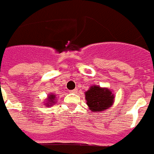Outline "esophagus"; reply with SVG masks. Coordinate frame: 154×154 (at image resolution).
I'll list each match as a JSON object with an SVG mask.
<instances>
[{
	"label": "esophagus",
	"instance_id": "esophagus-1",
	"mask_svg": "<svg viewBox=\"0 0 154 154\" xmlns=\"http://www.w3.org/2000/svg\"><path fill=\"white\" fill-rule=\"evenodd\" d=\"M77 89H74V90H72V91H70V93H77Z\"/></svg>",
	"mask_w": 154,
	"mask_h": 154
}]
</instances>
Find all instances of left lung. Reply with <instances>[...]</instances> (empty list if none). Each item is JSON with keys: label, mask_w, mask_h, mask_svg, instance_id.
I'll list each match as a JSON object with an SVG mask.
<instances>
[{"label": "left lung", "mask_w": 154, "mask_h": 154, "mask_svg": "<svg viewBox=\"0 0 154 154\" xmlns=\"http://www.w3.org/2000/svg\"><path fill=\"white\" fill-rule=\"evenodd\" d=\"M86 103L93 112H102L109 109L113 103L114 94L108 88L99 86H91L85 92Z\"/></svg>", "instance_id": "8db88e82"}]
</instances>
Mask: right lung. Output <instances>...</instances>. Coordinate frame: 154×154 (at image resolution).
<instances>
[{"instance_id":"add662e5","label":"right lung","mask_w":154,"mask_h":154,"mask_svg":"<svg viewBox=\"0 0 154 154\" xmlns=\"http://www.w3.org/2000/svg\"><path fill=\"white\" fill-rule=\"evenodd\" d=\"M54 100H55V95L54 94H50L48 96V99H47V103H45L46 107H49V106H51L53 103H54Z\"/></svg>"}]
</instances>
